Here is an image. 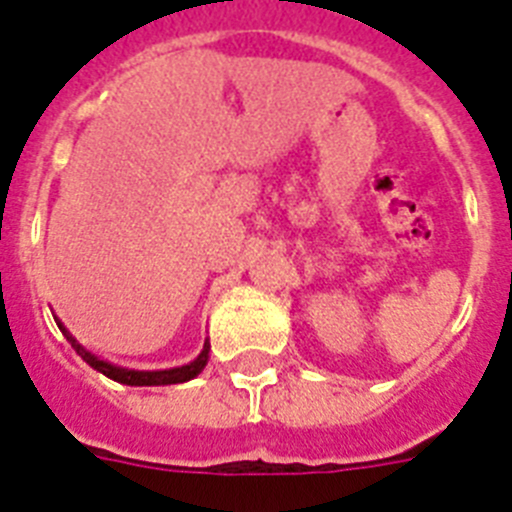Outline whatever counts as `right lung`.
<instances>
[{
    "label": "right lung",
    "instance_id": "obj_1",
    "mask_svg": "<svg viewBox=\"0 0 512 512\" xmlns=\"http://www.w3.org/2000/svg\"><path fill=\"white\" fill-rule=\"evenodd\" d=\"M58 328L63 330V336L69 338L71 346L79 351V356L84 361H87L89 366H94L97 372H102L104 377L115 379V382L120 384H130V387H153V384H179V382H189V379H194L197 374L205 369L207 359H210V343H205V348H202V354L197 356V359L192 361V364L187 366H179V369H166V372H135V369H120V366H112L107 364V361H99L97 356H92L89 351H84V348L79 346V343L74 341V338L66 333V328H63L61 323H58Z\"/></svg>",
    "mask_w": 512,
    "mask_h": 512
}]
</instances>
